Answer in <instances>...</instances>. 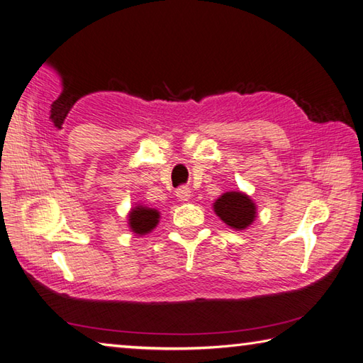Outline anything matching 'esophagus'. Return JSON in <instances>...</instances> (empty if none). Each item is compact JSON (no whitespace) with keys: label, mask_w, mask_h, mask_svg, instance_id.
Listing matches in <instances>:
<instances>
[{"label":"esophagus","mask_w":363,"mask_h":363,"mask_svg":"<svg viewBox=\"0 0 363 363\" xmlns=\"http://www.w3.org/2000/svg\"><path fill=\"white\" fill-rule=\"evenodd\" d=\"M176 196L179 199V201H187L190 199V189L182 186L176 190Z\"/></svg>","instance_id":"esophagus-1"}]
</instances>
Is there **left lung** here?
Here are the masks:
<instances>
[{"label":"left lung","mask_w":363,"mask_h":363,"mask_svg":"<svg viewBox=\"0 0 363 363\" xmlns=\"http://www.w3.org/2000/svg\"><path fill=\"white\" fill-rule=\"evenodd\" d=\"M220 219L235 230H245L255 219V204L241 192H227L214 203Z\"/></svg>","instance_id":"obj_1"}]
</instances>
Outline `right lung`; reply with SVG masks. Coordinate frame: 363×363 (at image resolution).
Returning a JSON list of instances; mask_svg holds the SVG:
<instances>
[{"mask_svg": "<svg viewBox=\"0 0 363 363\" xmlns=\"http://www.w3.org/2000/svg\"><path fill=\"white\" fill-rule=\"evenodd\" d=\"M159 211L138 206L131 209L130 213V228L136 235H146L155 228L157 223H159Z\"/></svg>", "mask_w": 363, "mask_h": 363, "instance_id": "1", "label": "right lung"}]
</instances>
